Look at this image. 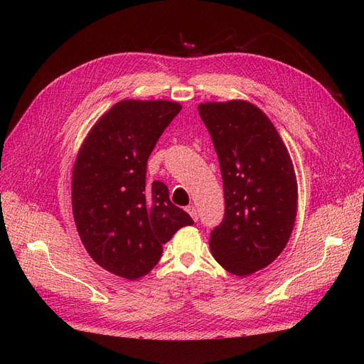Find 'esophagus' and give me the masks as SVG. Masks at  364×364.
<instances>
[{
    "instance_id": "obj_1",
    "label": "esophagus",
    "mask_w": 364,
    "mask_h": 364,
    "mask_svg": "<svg viewBox=\"0 0 364 364\" xmlns=\"http://www.w3.org/2000/svg\"><path fill=\"white\" fill-rule=\"evenodd\" d=\"M186 211L190 213V215L193 217L194 222H197V220H199V211H197L194 206H186Z\"/></svg>"
}]
</instances>
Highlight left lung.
Listing matches in <instances>:
<instances>
[{
    "label": "left lung",
    "mask_w": 364,
    "mask_h": 364,
    "mask_svg": "<svg viewBox=\"0 0 364 364\" xmlns=\"http://www.w3.org/2000/svg\"><path fill=\"white\" fill-rule=\"evenodd\" d=\"M223 178V222L211 230L215 261L237 277L269 266L287 245L296 218L293 164L272 121L247 102L202 103Z\"/></svg>",
    "instance_id": "left-lung-1"
}]
</instances>
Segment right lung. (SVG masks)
Segmentation results:
<instances>
[{"instance_id": "obj_1", "label": "right lung", "mask_w": 364, "mask_h": 364, "mask_svg": "<svg viewBox=\"0 0 364 364\" xmlns=\"http://www.w3.org/2000/svg\"><path fill=\"white\" fill-rule=\"evenodd\" d=\"M182 106L123 100L97 121L77 155L73 213L91 258L138 279L156 266L162 245L193 218L170 202L167 185L146 182L147 159Z\"/></svg>"}]
</instances>
